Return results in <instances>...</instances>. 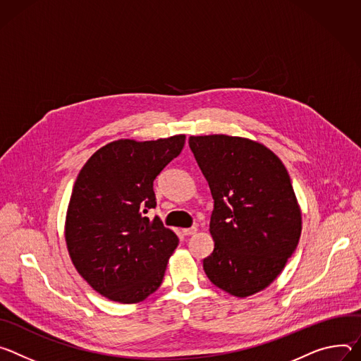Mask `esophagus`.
I'll return each instance as SVG.
<instances>
[{
	"label": "esophagus",
	"instance_id": "esophagus-1",
	"mask_svg": "<svg viewBox=\"0 0 361 361\" xmlns=\"http://www.w3.org/2000/svg\"><path fill=\"white\" fill-rule=\"evenodd\" d=\"M196 228L193 226V228H185V229H182V232H183V235H186V236H190V235H195L196 233Z\"/></svg>",
	"mask_w": 361,
	"mask_h": 361
}]
</instances>
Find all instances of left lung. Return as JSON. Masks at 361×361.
Masks as SVG:
<instances>
[{"mask_svg": "<svg viewBox=\"0 0 361 361\" xmlns=\"http://www.w3.org/2000/svg\"><path fill=\"white\" fill-rule=\"evenodd\" d=\"M208 180L215 248L204 259L211 283L245 298L267 288L295 251L301 209L284 164L259 142L228 135L190 136Z\"/></svg>", "mask_w": 361, "mask_h": 361, "instance_id": "1", "label": "left lung"}]
</instances>
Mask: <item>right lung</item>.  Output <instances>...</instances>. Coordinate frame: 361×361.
<instances>
[{"instance_id":"add662e5","label":"right lung","mask_w":361,"mask_h":361,"mask_svg":"<svg viewBox=\"0 0 361 361\" xmlns=\"http://www.w3.org/2000/svg\"><path fill=\"white\" fill-rule=\"evenodd\" d=\"M185 135L100 147L80 171L66 215L64 236L77 272L100 295L122 304L147 298L178 247L157 216L153 180L183 149Z\"/></svg>"}]
</instances>
